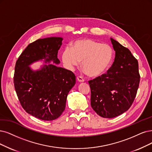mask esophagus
I'll return each instance as SVG.
<instances>
[{"instance_id": "obj_1", "label": "esophagus", "mask_w": 152, "mask_h": 152, "mask_svg": "<svg viewBox=\"0 0 152 152\" xmlns=\"http://www.w3.org/2000/svg\"><path fill=\"white\" fill-rule=\"evenodd\" d=\"M77 81H79L80 83H82V82L85 81V80H84L81 76H77Z\"/></svg>"}]
</instances>
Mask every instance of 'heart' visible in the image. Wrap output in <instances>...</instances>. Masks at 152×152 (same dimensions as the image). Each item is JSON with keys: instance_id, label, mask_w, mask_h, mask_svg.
Wrapping results in <instances>:
<instances>
[{"instance_id": "heart-1", "label": "heart", "mask_w": 152, "mask_h": 152, "mask_svg": "<svg viewBox=\"0 0 152 152\" xmlns=\"http://www.w3.org/2000/svg\"><path fill=\"white\" fill-rule=\"evenodd\" d=\"M113 50L108 44L89 39L76 41L72 47L66 48L63 53L65 64L72 68L82 61V67L91 77L102 76L108 70L112 63Z\"/></svg>"}]
</instances>
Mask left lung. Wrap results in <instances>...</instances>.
<instances>
[{"mask_svg":"<svg viewBox=\"0 0 152 152\" xmlns=\"http://www.w3.org/2000/svg\"><path fill=\"white\" fill-rule=\"evenodd\" d=\"M115 58L107 73L89 81L91 106L103 118H112L131 107L136 97L140 75L138 63L131 51L111 38Z\"/></svg>","mask_w":152,"mask_h":152,"instance_id":"obj_1","label":"left lung"}]
</instances>
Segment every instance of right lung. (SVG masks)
I'll return each instance as SVG.
<instances>
[{
  "mask_svg": "<svg viewBox=\"0 0 152 152\" xmlns=\"http://www.w3.org/2000/svg\"><path fill=\"white\" fill-rule=\"evenodd\" d=\"M63 38L39 39L29 44L15 66L14 84L22 107L31 115L45 121L59 118L65 110L67 96L76 83L72 71L49 64L32 71L29 65L40 59L60 63L58 53Z\"/></svg>",
  "mask_w": 152,
  "mask_h": 152,
  "instance_id": "obj_1",
  "label": "right lung"
}]
</instances>
